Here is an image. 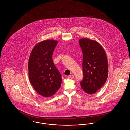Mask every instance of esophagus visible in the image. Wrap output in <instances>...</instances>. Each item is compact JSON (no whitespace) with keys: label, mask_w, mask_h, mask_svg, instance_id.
I'll return each mask as SVG.
<instances>
[{"label":"esophagus","mask_w":130,"mask_h":130,"mask_svg":"<svg viewBox=\"0 0 130 130\" xmlns=\"http://www.w3.org/2000/svg\"><path fill=\"white\" fill-rule=\"evenodd\" d=\"M68 77L69 78H73L74 77V75L73 74H71L68 76Z\"/></svg>","instance_id":"34e87169"}]
</instances>
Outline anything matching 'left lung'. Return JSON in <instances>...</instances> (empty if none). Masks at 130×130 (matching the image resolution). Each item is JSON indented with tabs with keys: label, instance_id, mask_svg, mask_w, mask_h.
<instances>
[{
	"label": "left lung",
	"instance_id": "1",
	"mask_svg": "<svg viewBox=\"0 0 130 130\" xmlns=\"http://www.w3.org/2000/svg\"><path fill=\"white\" fill-rule=\"evenodd\" d=\"M79 43L83 53L84 76L81 81V87L86 93L93 94L103 86L107 79V57L103 48L95 40L81 38Z\"/></svg>",
	"mask_w": 130,
	"mask_h": 130
}]
</instances>
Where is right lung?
<instances>
[{"label":"right lung","mask_w":130,"mask_h":130,"mask_svg":"<svg viewBox=\"0 0 130 130\" xmlns=\"http://www.w3.org/2000/svg\"><path fill=\"white\" fill-rule=\"evenodd\" d=\"M58 41L45 40L33 48L28 61L29 77L36 91L44 97L53 95L60 88L61 75L56 68L52 55Z\"/></svg>","instance_id":"obj_1"}]
</instances>
